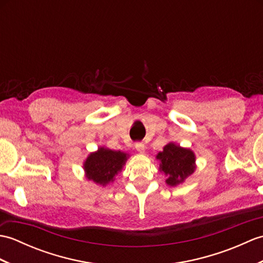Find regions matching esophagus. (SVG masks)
Instances as JSON below:
<instances>
[{"instance_id": "obj_1", "label": "esophagus", "mask_w": 263, "mask_h": 263, "mask_svg": "<svg viewBox=\"0 0 263 263\" xmlns=\"http://www.w3.org/2000/svg\"><path fill=\"white\" fill-rule=\"evenodd\" d=\"M144 148H146V147H144V143H143V142H137V143H136V149H137L138 152L140 153V154H143V153H144Z\"/></svg>"}]
</instances>
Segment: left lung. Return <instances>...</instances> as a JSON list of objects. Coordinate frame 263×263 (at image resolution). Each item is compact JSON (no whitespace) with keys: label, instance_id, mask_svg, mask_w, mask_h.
Listing matches in <instances>:
<instances>
[{"label":"left lung","instance_id":"left-lung-1","mask_svg":"<svg viewBox=\"0 0 263 263\" xmlns=\"http://www.w3.org/2000/svg\"><path fill=\"white\" fill-rule=\"evenodd\" d=\"M160 161V170L168 176L166 183L168 185H177L194 172V154L190 149H184L174 143H168L163 152L157 155Z\"/></svg>","mask_w":263,"mask_h":263}]
</instances>
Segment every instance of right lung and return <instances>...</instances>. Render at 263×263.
Wrapping results in <instances>:
<instances>
[{
    "label": "right lung",
    "instance_id": "obj_1",
    "mask_svg": "<svg viewBox=\"0 0 263 263\" xmlns=\"http://www.w3.org/2000/svg\"><path fill=\"white\" fill-rule=\"evenodd\" d=\"M127 156L115 150L99 148L97 153L91 154L85 163L87 177L93 182L106 185L113 181L114 176L125 164Z\"/></svg>",
    "mask_w": 263,
    "mask_h": 263
}]
</instances>
